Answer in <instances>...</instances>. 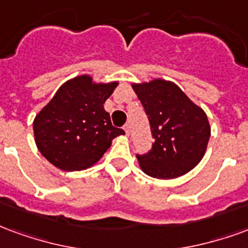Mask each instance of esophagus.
<instances>
[{
  "label": "esophagus",
  "mask_w": 248,
  "mask_h": 248,
  "mask_svg": "<svg viewBox=\"0 0 248 248\" xmlns=\"http://www.w3.org/2000/svg\"><path fill=\"white\" fill-rule=\"evenodd\" d=\"M124 131H125L126 136H129V132H131V129H129V125H128V124H126V125H124Z\"/></svg>",
  "instance_id": "1"
}]
</instances>
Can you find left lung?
I'll return each mask as SVG.
<instances>
[{
  "label": "left lung",
  "mask_w": 248,
  "mask_h": 248,
  "mask_svg": "<svg viewBox=\"0 0 248 248\" xmlns=\"http://www.w3.org/2000/svg\"><path fill=\"white\" fill-rule=\"evenodd\" d=\"M149 119L155 142L146 155H137L148 176L170 180L190 171L205 156L210 124L205 111L191 102L173 82L153 79L133 83Z\"/></svg>",
  "instance_id": "1"
}]
</instances>
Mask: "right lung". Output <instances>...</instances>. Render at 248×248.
I'll return each mask as SVG.
<instances>
[{
    "label": "right lung",
    "instance_id": "right-lung-1",
    "mask_svg": "<svg viewBox=\"0 0 248 248\" xmlns=\"http://www.w3.org/2000/svg\"><path fill=\"white\" fill-rule=\"evenodd\" d=\"M117 84L80 75L59 87L32 123L38 151L48 162L66 171L84 170L102 158L115 137L125 133L112 125L104 109Z\"/></svg>",
    "mask_w": 248,
    "mask_h": 248
}]
</instances>
